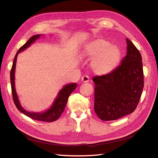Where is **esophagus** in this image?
I'll list each match as a JSON object with an SVG mask.
<instances>
[{
	"label": "esophagus",
	"mask_w": 158,
	"mask_h": 158,
	"mask_svg": "<svg viewBox=\"0 0 158 158\" xmlns=\"http://www.w3.org/2000/svg\"><path fill=\"white\" fill-rule=\"evenodd\" d=\"M81 81L84 83H87L89 81V76L87 75H83L81 78Z\"/></svg>",
	"instance_id": "34e87169"
}]
</instances>
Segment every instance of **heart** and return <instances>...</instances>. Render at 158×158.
I'll return each instance as SVG.
<instances>
[{"mask_svg": "<svg viewBox=\"0 0 158 158\" xmlns=\"http://www.w3.org/2000/svg\"><path fill=\"white\" fill-rule=\"evenodd\" d=\"M83 55L85 57L93 59L91 68L99 75L106 74L114 69L120 58L119 48L104 39H97L87 44Z\"/></svg>", "mask_w": 158, "mask_h": 158, "instance_id": "obj_1", "label": "heart"}]
</instances>
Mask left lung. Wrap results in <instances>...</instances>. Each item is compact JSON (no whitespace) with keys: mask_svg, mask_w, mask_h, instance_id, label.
Listing matches in <instances>:
<instances>
[{"mask_svg":"<svg viewBox=\"0 0 158 158\" xmlns=\"http://www.w3.org/2000/svg\"><path fill=\"white\" fill-rule=\"evenodd\" d=\"M127 55L121 63L106 75L93 78L94 110L103 121L122 118L135 111L144 86L142 59L139 51L126 39Z\"/></svg>","mask_w":158,"mask_h":158,"instance_id":"8db88e82","label":"left lung"}]
</instances>
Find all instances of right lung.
<instances>
[{
	"label": "right lung",
	"instance_id": "right-lung-1",
	"mask_svg": "<svg viewBox=\"0 0 158 158\" xmlns=\"http://www.w3.org/2000/svg\"><path fill=\"white\" fill-rule=\"evenodd\" d=\"M40 35H37L31 37L24 45H23L19 48V50L17 51V54H16L14 58L13 66H12L10 71L11 90L12 94H13V102L15 104V106L18 110L21 113H23V114H25V115L29 117L30 118L35 120L47 121V122H52V121H55L57 119H59L60 115H61L62 113L64 110V108H65L69 97L71 94V93L75 89L77 85V83H71L67 85L66 86H64L59 93L58 97L55 99V102L53 105H52V106L51 107V109H49V110H47L44 113H31L24 110L19 102L18 97L15 88V71L18 54L21 51L25 49L26 48L29 47L31 45V44L35 41V40L37 39Z\"/></svg>",
	"mask_w": 158,
	"mask_h": 158
}]
</instances>
